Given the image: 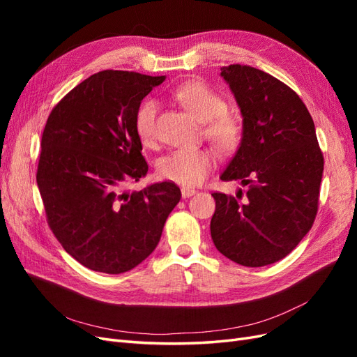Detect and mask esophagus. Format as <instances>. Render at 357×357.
Listing matches in <instances>:
<instances>
[{
    "instance_id": "1",
    "label": "esophagus",
    "mask_w": 357,
    "mask_h": 357,
    "mask_svg": "<svg viewBox=\"0 0 357 357\" xmlns=\"http://www.w3.org/2000/svg\"><path fill=\"white\" fill-rule=\"evenodd\" d=\"M195 193H197L195 189H189V188H183V189H181L183 198H190V197L195 195Z\"/></svg>"
}]
</instances>
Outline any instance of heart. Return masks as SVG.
Segmentation results:
<instances>
[{
	"label": "heart",
	"instance_id": "b5f03b06",
	"mask_svg": "<svg viewBox=\"0 0 357 357\" xmlns=\"http://www.w3.org/2000/svg\"><path fill=\"white\" fill-rule=\"evenodd\" d=\"M174 98L192 117L205 125V135L223 149L235 147L240 139V125L234 117L223 114L226 101L202 82H188L174 91ZM158 104L144 101L135 114V131L142 143L150 146L156 132ZM214 167V155L207 149H176L158 162L159 176L181 186H197Z\"/></svg>",
	"mask_w": 357,
	"mask_h": 357
}]
</instances>
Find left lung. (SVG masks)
Here are the masks:
<instances>
[{
    "instance_id": "obj_1",
    "label": "left lung",
    "mask_w": 357,
    "mask_h": 357,
    "mask_svg": "<svg viewBox=\"0 0 357 357\" xmlns=\"http://www.w3.org/2000/svg\"><path fill=\"white\" fill-rule=\"evenodd\" d=\"M220 75L243 116L241 143L220 180H238L247 192L211 193V238L235 264L265 266L286 257L311 229L323 155L311 114L289 86L238 63Z\"/></svg>"
}]
</instances>
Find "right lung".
<instances>
[{
  "label": "right lung",
  "mask_w": 357,
  "mask_h": 357,
  "mask_svg": "<svg viewBox=\"0 0 357 357\" xmlns=\"http://www.w3.org/2000/svg\"><path fill=\"white\" fill-rule=\"evenodd\" d=\"M164 80L100 71L63 96L47 119L37 169L47 222L66 252L92 271L122 274L142 264L181 198L171 181L125 189L149 171L135 114Z\"/></svg>",
  "instance_id": "add662e5"
}]
</instances>
